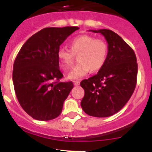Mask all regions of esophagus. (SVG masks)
<instances>
[{
  "label": "esophagus",
  "instance_id": "esophagus-1",
  "mask_svg": "<svg viewBox=\"0 0 152 152\" xmlns=\"http://www.w3.org/2000/svg\"><path fill=\"white\" fill-rule=\"evenodd\" d=\"M74 84L75 86H78L80 84V81L79 80H74Z\"/></svg>",
  "mask_w": 152,
  "mask_h": 152
}]
</instances>
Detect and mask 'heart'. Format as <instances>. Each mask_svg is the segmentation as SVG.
Returning a JSON list of instances; mask_svg holds the SVG:
<instances>
[{
  "label": "heart",
  "instance_id": "b5f03b06",
  "mask_svg": "<svg viewBox=\"0 0 152 152\" xmlns=\"http://www.w3.org/2000/svg\"><path fill=\"white\" fill-rule=\"evenodd\" d=\"M108 45L101 39H96L90 35H80L70 42V49L60 47L57 57L60 66L64 71L72 66L75 56H77L79 63L68 73V77L77 80L84 77L91 71H100L105 64L108 56Z\"/></svg>",
  "mask_w": 152,
  "mask_h": 152
}]
</instances>
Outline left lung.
<instances>
[{
  "instance_id": "8db88e82",
  "label": "left lung",
  "mask_w": 152,
  "mask_h": 152,
  "mask_svg": "<svg viewBox=\"0 0 152 152\" xmlns=\"http://www.w3.org/2000/svg\"><path fill=\"white\" fill-rule=\"evenodd\" d=\"M101 33L108 43L104 66L80 86L84 96L80 102L89 116L108 117L119 112L129 101L136 86L138 64L133 49L110 29L91 30Z\"/></svg>"
}]
</instances>
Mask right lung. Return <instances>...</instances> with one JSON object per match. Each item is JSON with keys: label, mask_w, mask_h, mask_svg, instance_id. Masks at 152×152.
I'll use <instances>...</instances> for the list:
<instances>
[{"label": "right lung", "mask_w": 152, "mask_h": 152, "mask_svg": "<svg viewBox=\"0 0 152 152\" xmlns=\"http://www.w3.org/2000/svg\"><path fill=\"white\" fill-rule=\"evenodd\" d=\"M77 26L47 27L33 35L16 57L13 82L16 96L24 111L37 120L58 117L74 85L61 82L57 51Z\"/></svg>", "instance_id": "right-lung-1"}]
</instances>
